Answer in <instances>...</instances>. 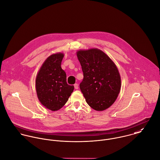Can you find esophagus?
<instances>
[{
	"label": "esophagus",
	"mask_w": 160,
	"mask_h": 160,
	"mask_svg": "<svg viewBox=\"0 0 160 160\" xmlns=\"http://www.w3.org/2000/svg\"><path fill=\"white\" fill-rule=\"evenodd\" d=\"M74 86L75 89H78V84H75L74 85Z\"/></svg>",
	"instance_id": "1"
}]
</instances>
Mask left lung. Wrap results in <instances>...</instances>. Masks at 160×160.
Instances as JSON below:
<instances>
[{"instance_id":"8db88e82","label":"left lung","mask_w":160,"mask_h":160,"mask_svg":"<svg viewBox=\"0 0 160 160\" xmlns=\"http://www.w3.org/2000/svg\"><path fill=\"white\" fill-rule=\"evenodd\" d=\"M76 55L84 74L79 87L86 102L97 111L106 110L115 102L120 91L121 77L117 66L98 48L79 50Z\"/></svg>"}]
</instances>
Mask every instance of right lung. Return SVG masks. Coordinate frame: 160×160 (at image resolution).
Listing matches in <instances>:
<instances>
[{"instance_id":"1","label":"right lung","mask_w":160,"mask_h":160,"mask_svg":"<svg viewBox=\"0 0 160 160\" xmlns=\"http://www.w3.org/2000/svg\"><path fill=\"white\" fill-rule=\"evenodd\" d=\"M64 56L62 53L49 56L40 67L35 79L39 101L52 111H57L64 106L74 88L67 84L66 72L61 67Z\"/></svg>"}]
</instances>
